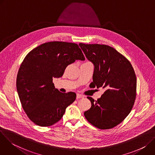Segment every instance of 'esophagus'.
Here are the masks:
<instances>
[{"mask_svg":"<svg viewBox=\"0 0 155 155\" xmlns=\"http://www.w3.org/2000/svg\"><path fill=\"white\" fill-rule=\"evenodd\" d=\"M84 97V96L82 95V94H77V99H78L80 98H83Z\"/></svg>","mask_w":155,"mask_h":155,"instance_id":"obj_1","label":"esophagus"}]
</instances>
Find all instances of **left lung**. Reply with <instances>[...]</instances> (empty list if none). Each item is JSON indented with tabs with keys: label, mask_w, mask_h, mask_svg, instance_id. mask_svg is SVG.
<instances>
[{
	"label": "left lung",
	"mask_w": 155,
	"mask_h": 155,
	"mask_svg": "<svg viewBox=\"0 0 155 155\" xmlns=\"http://www.w3.org/2000/svg\"><path fill=\"white\" fill-rule=\"evenodd\" d=\"M94 66L93 87H102L104 93L97 101L87 97L91 108L86 119L101 129H111L129 114L136 97V76L130 62L114 48L99 44L79 43Z\"/></svg>",
	"instance_id": "left-lung-1"
}]
</instances>
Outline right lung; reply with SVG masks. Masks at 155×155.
Segmentation results:
<instances>
[{
	"instance_id": "add662e5",
	"label": "right lung",
	"mask_w": 155,
	"mask_h": 155,
	"mask_svg": "<svg viewBox=\"0 0 155 155\" xmlns=\"http://www.w3.org/2000/svg\"><path fill=\"white\" fill-rule=\"evenodd\" d=\"M84 59L77 44L64 41L43 43L26 55L18 72L16 89L23 110L35 124H55L75 101L76 94L60 92L53 78L61 77L76 60Z\"/></svg>"
}]
</instances>
